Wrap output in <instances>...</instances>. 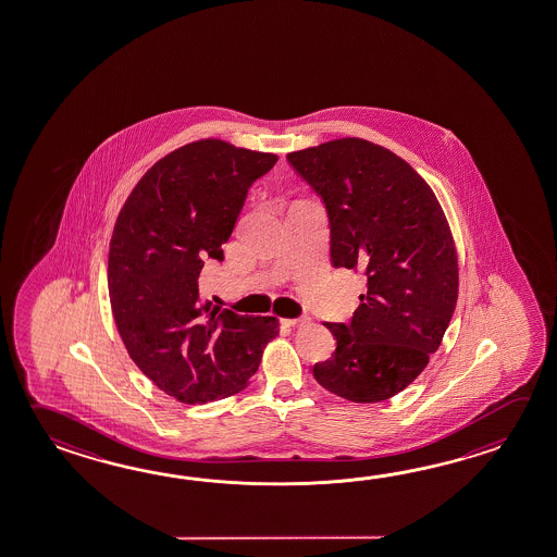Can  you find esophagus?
Instances as JSON below:
<instances>
[{
    "label": "esophagus",
    "instance_id": "34e87169",
    "mask_svg": "<svg viewBox=\"0 0 557 557\" xmlns=\"http://www.w3.org/2000/svg\"><path fill=\"white\" fill-rule=\"evenodd\" d=\"M285 325L287 326H305L307 323H311L309 317H297V319H285Z\"/></svg>",
    "mask_w": 557,
    "mask_h": 557
}]
</instances>
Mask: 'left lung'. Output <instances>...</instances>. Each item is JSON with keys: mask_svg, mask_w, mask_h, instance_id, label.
<instances>
[{"mask_svg": "<svg viewBox=\"0 0 557 557\" xmlns=\"http://www.w3.org/2000/svg\"><path fill=\"white\" fill-rule=\"evenodd\" d=\"M287 161L325 202L333 265L367 277L350 323H325L336 348L313 376L358 404L392 398L428 367L457 305L449 222L416 169L367 139H333Z\"/></svg>", "mask_w": 557, "mask_h": 557, "instance_id": "8db88e82", "label": "left lung"}]
</instances>
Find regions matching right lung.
Segmentation results:
<instances>
[{
	"label": "right lung",
	"instance_id": "right-lung-1",
	"mask_svg": "<svg viewBox=\"0 0 557 557\" xmlns=\"http://www.w3.org/2000/svg\"><path fill=\"white\" fill-rule=\"evenodd\" d=\"M277 156L200 139L159 159L117 214L108 294L136 367L183 404L228 398L250 384L275 317L238 315L199 294L209 260L222 262L248 189Z\"/></svg>",
	"mask_w": 557,
	"mask_h": 557
}]
</instances>
